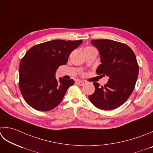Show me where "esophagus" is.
<instances>
[{"label":"esophagus","mask_w":153,"mask_h":153,"mask_svg":"<svg viewBox=\"0 0 153 153\" xmlns=\"http://www.w3.org/2000/svg\"><path fill=\"white\" fill-rule=\"evenodd\" d=\"M85 83L84 82H83V81H77V82H76V84L79 85H81V86L84 85Z\"/></svg>","instance_id":"obj_1"}]
</instances>
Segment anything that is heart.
I'll return each instance as SVG.
<instances>
[{"mask_svg":"<svg viewBox=\"0 0 153 153\" xmlns=\"http://www.w3.org/2000/svg\"><path fill=\"white\" fill-rule=\"evenodd\" d=\"M88 48H92L91 47H86L85 49H88Z\"/></svg>","mask_w":153,"mask_h":153,"instance_id":"heart-1","label":"heart"}]
</instances>
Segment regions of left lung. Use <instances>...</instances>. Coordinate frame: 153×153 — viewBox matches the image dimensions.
Segmentation results:
<instances>
[{"instance_id": "obj_1", "label": "left lung", "mask_w": 153, "mask_h": 153, "mask_svg": "<svg viewBox=\"0 0 153 153\" xmlns=\"http://www.w3.org/2000/svg\"><path fill=\"white\" fill-rule=\"evenodd\" d=\"M100 52L101 64L96 73L109 77L103 86L94 82L95 92L89 95L93 105L103 110L117 108L133 91L139 75L135 54L127 45L111 40H92Z\"/></svg>"}]
</instances>
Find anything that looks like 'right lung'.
<instances>
[{
    "label": "right lung",
    "instance_id": "add662e5",
    "mask_svg": "<svg viewBox=\"0 0 153 153\" xmlns=\"http://www.w3.org/2000/svg\"><path fill=\"white\" fill-rule=\"evenodd\" d=\"M82 42L55 40L35 45L28 50L20 63L19 88L30 106L47 111L61 103L74 81L57 79L56 70L66 64L70 53Z\"/></svg>",
    "mask_w": 153,
    "mask_h": 153
}]
</instances>
